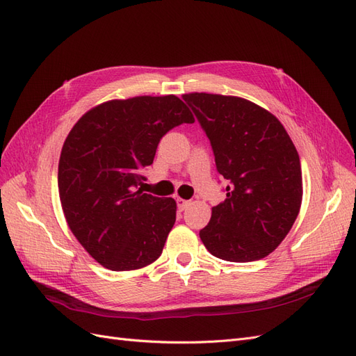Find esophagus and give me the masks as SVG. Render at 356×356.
<instances>
[{
    "label": "esophagus",
    "instance_id": "obj_1",
    "mask_svg": "<svg viewBox=\"0 0 356 356\" xmlns=\"http://www.w3.org/2000/svg\"><path fill=\"white\" fill-rule=\"evenodd\" d=\"M177 204H178L179 211H184V209H187V207L190 204V200H184L181 197H177Z\"/></svg>",
    "mask_w": 356,
    "mask_h": 356
}]
</instances>
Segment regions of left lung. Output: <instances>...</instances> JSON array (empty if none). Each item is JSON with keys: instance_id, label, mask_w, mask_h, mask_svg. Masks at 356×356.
Returning a JSON list of instances; mask_svg holds the SVG:
<instances>
[{"instance_id": "1", "label": "left lung", "mask_w": 356, "mask_h": 356, "mask_svg": "<svg viewBox=\"0 0 356 356\" xmlns=\"http://www.w3.org/2000/svg\"><path fill=\"white\" fill-rule=\"evenodd\" d=\"M209 138L227 197L200 230L207 250L233 263L261 260L293 227L303 199L297 149L277 118L238 96H182Z\"/></svg>"}]
</instances>
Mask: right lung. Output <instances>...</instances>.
<instances>
[{"instance_id": "1", "label": "right lung", "mask_w": 356, "mask_h": 356, "mask_svg": "<svg viewBox=\"0 0 356 356\" xmlns=\"http://www.w3.org/2000/svg\"><path fill=\"white\" fill-rule=\"evenodd\" d=\"M182 123L195 117L175 95L113 99L86 113L63 143V215L84 250L110 270H136L163 251L177 203L138 186L160 139Z\"/></svg>"}]
</instances>
